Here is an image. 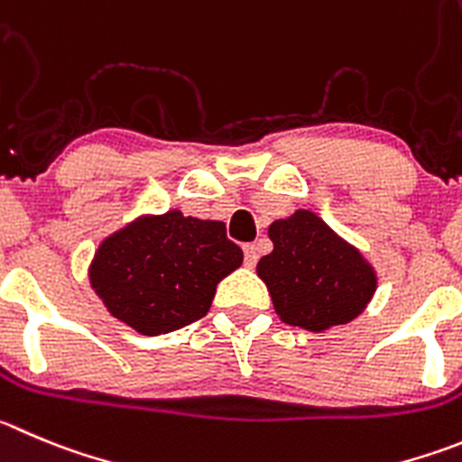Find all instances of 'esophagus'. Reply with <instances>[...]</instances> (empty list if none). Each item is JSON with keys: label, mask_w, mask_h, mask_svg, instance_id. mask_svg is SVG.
Wrapping results in <instances>:
<instances>
[{"label": "esophagus", "mask_w": 462, "mask_h": 462, "mask_svg": "<svg viewBox=\"0 0 462 462\" xmlns=\"http://www.w3.org/2000/svg\"><path fill=\"white\" fill-rule=\"evenodd\" d=\"M257 244H244V262L245 266H255L257 264Z\"/></svg>", "instance_id": "34e87169"}]
</instances>
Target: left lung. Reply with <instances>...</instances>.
I'll use <instances>...</instances> for the list:
<instances>
[{
    "label": "left lung",
    "instance_id": "1",
    "mask_svg": "<svg viewBox=\"0 0 462 462\" xmlns=\"http://www.w3.org/2000/svg\"><path fill=\"white\" fill-rule=\"evenodd\" d=\"M269 236L273 253L262 257L257 275L284 323L319 333L367 308L376 290L372 266L312 211L275 221Z\"/></svg>",
    "mask_w": 462,
    "mask_h": 462
}]
</instances>
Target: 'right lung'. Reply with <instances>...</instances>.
<instances>
[{
	"instance_id": "obj_1",
	"label": "right lung",
	"mask_w": 462,
	"mask_h": 462,
	"mask_svg": "<svg viewBox=\"0 0 462 462\" xmlns=\"http://www.w3.org/2000/svg\"><path fill=\"white\" fill-rule=\"evenodd\" d=\"M241 262L223 223L168 211L111 235L95 253L90 284L116 319L162 335L205 317L217 284Z\"/></svg>"
}]
</instances>
